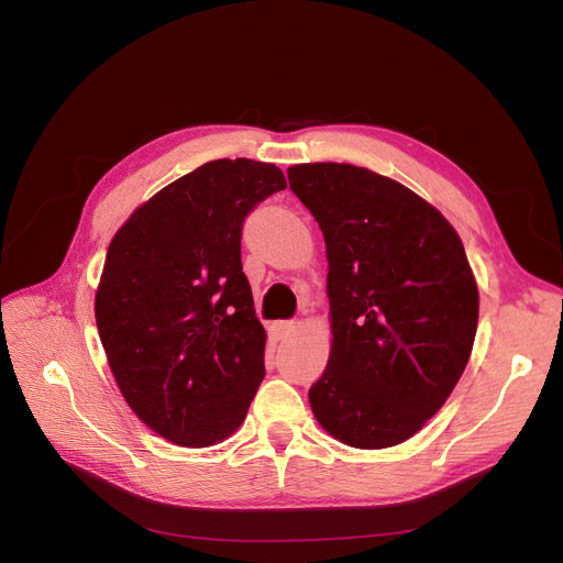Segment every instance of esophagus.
<instances>
[{
  "label": "esophagus",
  "instance_id": "esophagus-1",
  "mask_svg": "<svg viewBox=\"0 0 563 563\" xmlns=\"http://www.w3.org/2000/svg\"><path fill=\"white\" fill-rule=\"evenodd\" d=\"M294 331H296V321H277L275 323V333H277L279 340L288 338Z\"/></svg>",
  "mask_w": 563,
  "mask_h": 563
}]
</instances>
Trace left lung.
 I'll use <instances>...</instances> for the list:
<instances>
[{
    "label": "left lung",
    "mask_w": 563,
    "mask_h": 563,
    "mask_svg": "<svg viewBox=\"0 0 563 563\" xmlns=\"http://www.w3.org/2000/svg\"><path fill=\"white\" fill-rule=\"evenodd\" d=\"M323 232L331 356L310 406L331 437L387 449L413 437L463 376L479 291L457 232L401 183L352 164L288 168Z\"/></svg>",
    "instance_id": "left-lung-1"
}]
</instances>
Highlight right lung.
<instances>
[{
    "instance_id": "obj_1",
    "label": "right lung",
    "mask_w": 563,
    "mask_h": 563,
    "mask_svg": "<svg viewBox=\"0 0 563 563\" xmlns=\"http://www.w3.org/2000/svg\"><path fill=\"white\" fill-rule=\"evenodd\" d=\"M284 187L275 164L207 162L112 236L96 291L100 343L131 411L172 444L230 437L265 378L242 228Z\"/></svg>"
}]
</instances>
